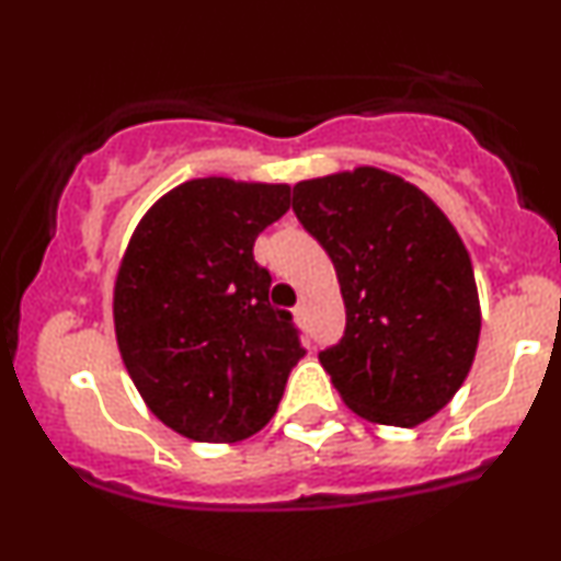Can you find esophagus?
<instances>
[{
  "mask_svg": "<svg viewBox=\"0 0 561 561\" xmlns=\"http://www.w3.org/2000/svg\"><path fill=\"white\" fill-rule=\"evenodd\" d=\"M293 313H295V321H298V324H306V319H308V306H306V302H298V306L293 308Z\"/></svg>",
  "mask_w": 561,
  "mask_h": 561,
  "instance_id": "esophagus-1",
  "label": "esophagus"
}]
</instances>
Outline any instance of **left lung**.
Segmentation results:
<instances>
[{
	"instance_id": "8db88e82",
	"label": "left lung",
	"mask_w": 561,
	"mask_h": 561,
	"mask_svg": "<svg viewBox=\"0 0 561 561\" xmlns=\"http://www.w3.org/2000/svg\"><path fill=\"white\" fill-rule=\"evenodd\" d=\"M293 210L334 263L345 332L319 353L364 420L416 427L465 385L480 340L469 253L401 176L362 165L293 186Z\"/></svg>"
}]
</instances>
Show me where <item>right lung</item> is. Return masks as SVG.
Listing matches in <instances>:
<instances>
[{
    "label": "right lung",
    "instance_id": "add662e5",
    "mask_svg": "<svg viewBox=\"0 0 561 561\" xmlns=\"http://www.w3.org/2000/svg\"><path fill=\"white\" fill-rule=\"evenodd\" d=\"M287 208V184L192 179L128 242L113 295L121 358L152 414L190 440L234 443L266 427L306 356L253 259Z\"/></svg>",
    "mask_w": 561,
    "mask_h": 561
}]
</instances>
